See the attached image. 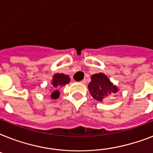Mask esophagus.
I'll list each match as a JSON object with an SVG mask.
<instances>
[{
  "mask_svg": "<svg viewBox=\"0 0 153 153\" xmlns=\"http://www.w3.org/2000/svg\"><path fill=\"white\" fill-rule=\"evenodd\" d=\"M86 82V79H83V80H82V81H81V83H82V84H85Z\"/></svg>",
  "mask_w": 153,
  "mask_h": 153,
  "instance_id": "1",
  "label": "esophagus"
}]
</instances>
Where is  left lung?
I'll use <instances>...</instances> for the list:
<instances>
[{
    "mask_svg": "<svg viewBox=\"0 0 153 153\" xmlns=\"http://www.w3.org/2000/svg\"><path fill=\"white\" fill-rule=\"evenodd\" d=\"M88 89L93 98L98 102H102L111 94H116L118 89L112 83L105 74L98 73L91 76V82Z\"/></svg>",
    "mask_w": 153,
    "mask_h": 153,
    "instance_id": "obj_1",
    "label": "left lung"
}]
</instances>
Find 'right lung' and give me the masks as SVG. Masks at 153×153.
I'll return each instance as SVG.
<instances>
[{"label": "right lung", "mask_w": 153, "mask_h": 153, "mask_svg": "<svg viewBox=\"0 0 153 153\" xmlns=\"http://www.w3.org/2000/svg\"><path fill=\"white\" fill-rule=\"evenodd\" d=\"M70 82V78L68 75L64 74H55L53 76L51 81V88L53 89L52 93L51 94V98L53 99H56L59 96V91L58 89L62 87L66 84Z\"/></svg>", "instance_id": "obj_1"}]
</instances>
